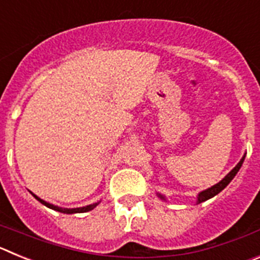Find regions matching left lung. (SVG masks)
I'll use <instances>...</instances> for the list:
<instances>
[{"instance_id":"obj_1","label":"left lung","mask_w":260,"mask_h":260,"mask_svg":"<svg viewBox=\"0 0 260 260\" xmlns=\"http://www.w3.org/2000/svg\"><path fill=\"white\" fill-rule=\"evenodd\" d=\"M243 160H245V156H243V157L241 158V161L238 162V164L236 165V167H234L233 169H232V171L229 172V173L226 174V176H225L224 178H222V180L220 181L219 183H216V185H213L212 187H210V189H207V190H204V191H202L201 194L198 195V203H202V202H204V201H207V199L212 198V197H215L216 194H219V192L221 191V190H224L225 187L228 186V183L231 182L232 180H233L234 176L237 174V172L240 171V168L242 167ZM160 198L164 199V197H162V195H160Z\"/></svg>"}]
</instances>
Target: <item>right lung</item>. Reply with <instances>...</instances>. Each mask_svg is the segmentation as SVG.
<instances>
[{
    "label": "right lung",
    "instance_id": "1",
    "mask_svg": "<svg viewBox=\"0 0 260 260\" xmlns=\"http://www.w3.org/2000/svg\"><path fill=\"white\" fill-rule=\"evenodd\" d=\"M34 197H35L36 199H38L40 203H43L44 206H47V207L52 208V210L54 211H59V212H63V213H82V212H88V211L93 210V208L98 206L99 203H93V204H89V206H86V207H80V208H61V207H57V206H53V204H49L47 203L45 201H43V199H40L39 197H36L35 194H32Z\"/></svg>",
    "mask_w": 260,
    "mask_h": 260
}]
</instances>
